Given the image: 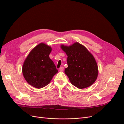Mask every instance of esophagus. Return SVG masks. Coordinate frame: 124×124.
I'll list each match as a JSON object with an SVG mask.
<instances>
[{
	"mask_svg": "<svg viewBox=\"0 0 124 124\" xmlns=\"http://www.w3.org/2000/svg\"><path fill=\"white\" fill-rule=\"evenodd\" d=\"M63 70V67H60V68H59V71H62Z\"/></svg>",
	"mask_w": 124,
	"mask_h": 124,
	"instance_id": "1",
	"label": "esophagus"
}]
</instances>
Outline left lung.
Wrapping results in <instances>:
<instances>
[{"mask_svg":"<svg viewBox=\"0 0 124 124\" xmlns=\"http://www.w3.org/2000/svg\"><path fill=\"white\" fill-rule=\"evenodd\" d=\"M61 47L68 56V67L65 73L71 83L80 89L91 86L98 74V65L93 55L78 42L70 46L62 45Z\"/></svg>","mask_w":124,"mask_h":124,"instance_id":"8db88e82","label":"left lung"}]
</instances>
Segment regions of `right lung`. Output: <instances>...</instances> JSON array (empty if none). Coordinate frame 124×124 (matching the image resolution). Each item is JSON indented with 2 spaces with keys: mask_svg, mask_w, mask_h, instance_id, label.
Here are the masks:
<instances>
[{
  "mask_svg": "<svg viewBox=\"0 0 124 124\" xmlns=\"http://www.w3.org/2000/svg\"><path fill=\"white\" fill-rule=\"evenodd\" d=\"M51 46L41 43L31 51L22 67L23 76L33 87L41 88L50 83L58 70L49 57Z\"/></svg>",
  "mask_w": 124,
  "mask_h": 124,
  "instance_id": "add662e5",
  "label": "right lung"
}]
</instances>
